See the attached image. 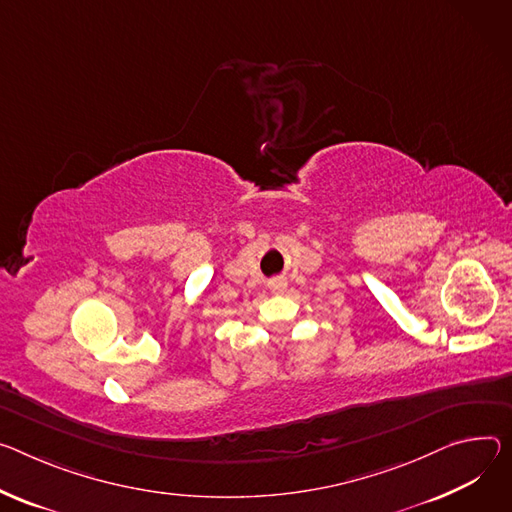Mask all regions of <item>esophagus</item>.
I'll use <instances>...</instances> for the list:
<instances>
[{"mask_svg": "<svg viewBox=\"0 0 512 512\" xmlns=\"http://www.w3.org/2000/svg\"><path fill=\"white\" fill-rule=\"evenodd\" d=\"M286 288H288V282L284 280V277H277V280H271V282H269V290L275 292V294L286 292Z\"/></svg>", "mask_w": 512, "mask_h": 512, "instance_id": "1", "label": "esophagus"}]
</instances>
